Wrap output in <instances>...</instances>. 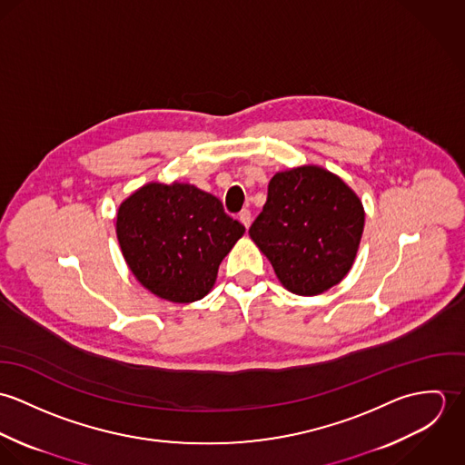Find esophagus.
Listing matches in <instances>:
<instances>
[{"label": "esophagus", "instance_id": "34e87169", "mask_svg": "<svg viewBox=\"0 0 465 465\" xmlns=\"http://www.w3.org/2000/svg\"><path fill=\"white\" fill-rule=\"evenodd\" d=\"M240 222H242L245 227H251L252 214H251V211H249V209H243V211L240 213Z\"/></svg>", "mask_w": 465, "mask_h": 465}]
</instances>
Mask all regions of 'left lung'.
Instances as JSON below:
<instances>
[{
    "instance_id": "8db88e82",
    "label": "left lung",
    "mask_w": 465,
    "mask_h": 465,
    "mask_svg": "<svg viewBox=\"0 0 465 465\" xmlns=\"http://www.w3.org/2000/svg\"><path fill=\"white\" fill-rule=\"evenodd\" d=\"M363 223L358 195L331 172L308 164L272 177L249 234L286 290L319 295L351 270Z\"/></svg>"
}]
</instances>
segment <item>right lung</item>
I'll list each match as a JSON object with an SVG mask.
<instances>
[{"label": "right lung", "mask_w": 465, "mask_h": 465, "mask_svg": "<svg viewBox=\"0 0 465 465\" xmlns=\"http://www.w3.org/2000/svg\"><path fill=\"white\" fill-rule=\"evenodd\" d=\"M222 202L193 184L150 183L124 200L116 234L135 279L172 302H195L243 236Z\"/></svg>", "instance_id": "right-lung-1"}]
</instances>
